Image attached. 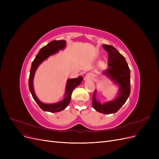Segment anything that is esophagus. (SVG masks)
I'll list each match as a JSON object with an SVG mask.
<instances>
[{
    "instance_id": "1",
    "label": "esophagus",
    "mask_w": 159,
    "mask_h": 159,
    "mask_svg": "<svg viewBox=\"0 0 159 159\" xmlns=\"http://www.w3.org/2000/svg\"><path fill=\"white\" fill-rule=\"evenodd\" d=\"M93 75L91 74H87L85 75V78H84V80L85 81H87V80H93Z\"/></svg>"
}]
</instances>
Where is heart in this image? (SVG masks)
Returning <instances> with one entry per match:
<instances>
[{
	"label": "heart",
	"mask_w": 159,
	"mask_h": 159,
	"mask_svg": "<svg viewBox=\"0 0 159 159\" xmlns=\"http://www.w3.org/2000/svg\"><path fill=\"white\" fill-rule=\"evenodd\" d=\"M99 67L101 68H104L105 67V64L103 63V62H100L99 63Z\"/></svg>",
	"instance_id": "heart-1"
}]
</instances>
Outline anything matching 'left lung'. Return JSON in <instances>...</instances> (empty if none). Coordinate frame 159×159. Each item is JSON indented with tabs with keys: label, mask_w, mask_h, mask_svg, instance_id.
<instances>
[{
	"label": "left lung",
	"mask_w": 159,
	"mask_h": 159,
	"mask_svg": "<svg viewBox=\"0 0 159 159\" xmlns=\"http://www.w3.org/2000/svg\"><path fill=\"white\" fill-rule=\"evenodd\" d=\"M103 48L108 52V66L102 75L110 79L119 88L116 98L107 102L102 103L96 98L97 91L95 90L93 95L92 105L99 113L104 114L115 113L126 102L131 92V77L130 69L125 57L112 46L104 44Z\"/></svg>",
	"instance_id": "obj_1"
}]
</instances>
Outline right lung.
Wrapping results in <instances>:
<instances>
[{
    "label": "right lung",
    "instance_id": "obj_1",
    "mask_svg": "<svg viewBox=\"0 0 159 159\" xmlns=\"http://www.w3.org/2000/svg\"><path fill=\"white\" fill-rule=\"evenodd\" d=\"M66 46V40H53L48 43L46 46H44L40 50L38 53L35 59L34 60L32 63L31 69L30 71L29 81H28V85H29L30 91L32 95L33 99H34L39 107L44 111H48L51 113L60 112L64 110L68 106L71 100V95L72 91L79 85L83 80V78L81 76H79L78 78L68 79L66 84V89L64 93V99L58 102L54 103H42L40 99L37 98L35 93L34 89L33 86V80L34 78L36 71L38 69V66L41 63L46 60L48 57L56 54V53L59 52L60 50H64Z\"/></svg>",
    "mask_w": 159,
    "mask_h": 159
}]
</instances>
